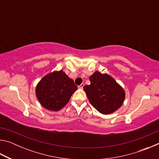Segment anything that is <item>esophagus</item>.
<instances>
[{
  "mask_svg": "<svg viewBox=\"0 0 159 159\" xmlns=\"http://www.w3.org/2000/svg\"><path fill=\"white\" fill-rule=\"evenodd\" d=\"M83 86H84V83H82L81 84H80L79 86V89H83Z\"/></svg>",
  "mask_w": 159,
  "mask_h": 159,
  "instance_id": "obj_1",
  "label": "esophagus"
}]
</instances>
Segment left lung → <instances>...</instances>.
Instances as JSON below:
<instances>
[{"label": "left lung", "mask_w": 159, "mask_h": 159, "mask_svg": "<svg viewBox=\"0 0 159 159\" xmlns=\"http://www.w3.org/2000/svg\"><path fill=\"white\" fill-rule=\"evenodd\" d=\"M90 84L83 87L92 106L103 114H109L120 108L125 92L116 80L107 74L96 71L90 77Z\"/></svg>", "instance_id": "obj_1"}]
</instances>
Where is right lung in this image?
<instances>
[{"label": "right lung", "mask_w": 159, "mask_h": 159, "mask_svg": "<svg viewBox=\"0 0 159 159\" xmlns=\"http://www.w3.org/2000/svg\"><path fill=\"white\" fill-rule=\"evenodd\" d=\"M77 86L74 80L61 70L44 76L36 88V94L41 105L50 111H59L68 103Z\"/></svg>", "instance_id": "1"}]
</instances>
